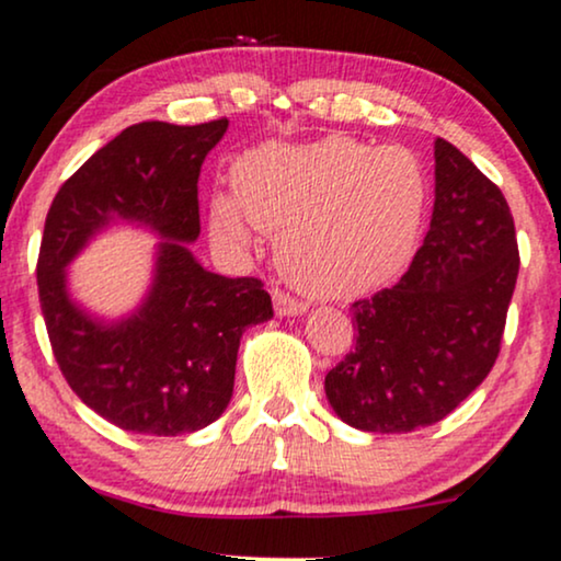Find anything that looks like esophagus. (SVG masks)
Instances as JSON below:
<instances>
[{
	"mask_svg": "<svg viewBox=\"0 0 561 561\" xmlns=\"http://www.w3.org/2000/svg\"><path fill=\"white\" fill-rule=\"evenodd\" d=\"M272 300H274L276 316H300V313H305V310H308V305L295 300V297L287 295L285 289H274Z\"/></svg>",
	"mask_w": 561,
	"mask_h": 561,
	"instance_id": "34e87169",
	"label": "esophagus"
}]
</instances>
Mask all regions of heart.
Returning a JSON list of instances; mask_svg holds the SVG:
<instances>
[{
    "label": "heart",
    "mask_w": 561,
    "mask_h": 561,
    "mask_svg": "<svg viewBox=\"0 0 561 561\" xmlns=\"http://www.w3.org/2000/svg\"><path fill=\"white\" fill-rule=\"evenodd\" d=\"M430 186L407 147L325 137L264 145L232 168V196L211 202L209 225L225 245L251 243V228L276 236V256L316 297H359L393 279L414 253Z\"/></svg>",
    "instance_id": "1"
}]
</instances>
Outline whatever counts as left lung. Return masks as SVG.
Listing matches in <instances>:
<instances>
[{"label":"left lung","mask_w":561,"mask_h":561,"mask_svg":"<svg viewBox=\"0 0 561 561\" xmlns=\"http://www.w3.org/2000/svg\"><path fill=\"white\" fill-rule=\"evenodd\" d=\"M517 268L502 191L437 137L424 243L393 287L352 302L357 344L325 375L339 420L382 435L445 420L497 363Z\"/></svg>","instance_id":"8db88e82"}]
</instances>
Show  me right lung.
<instances>
[{"label": "right lung", "instance_id": "obj_1", "mask_svg": "<svg viewBox=\"0 0 561 561\" xmlns=\"http://www.w3.org/2000/svg\"><path fill=\"white\" fill-rule=\"evenodd\" d=\"M225 131L228 118L134 124L64 181L46 215L35 272L54 357L84 407L126 432L175 437L219 420L240 336L274 316L261 279L207 272L186 245L202 230V162ZM116 218L147 224L163 243L146 300L108 324L68 297L62 268Z\"/></svg>", "mask_w": 561, "mask_h": 561}]
</instances>
